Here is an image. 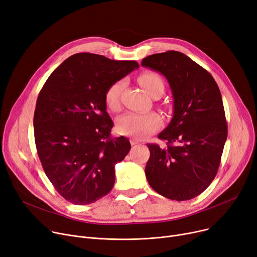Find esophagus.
<instances>
[{
	"label": "esophagus",
	"instance_id": "esophagus-1",
	"mask_svg": "<svg viewBox=\"0 0 257 257\" xmlns=\"http://www.w3.org/2000/svg\"><path fill=\"white\" fill-rule=\"evenodd\" d=\"M130 143H131V145L132 146H136V145H138V144H140V142H139V140H137V139H132L131 141H130Z\"/></svg>",
	"mask_w": 257,
	"mask_h": 257
}]
</instances>
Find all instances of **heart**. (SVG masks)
Here are the masks:
<instances>
[{
  "label": "heart",
  "instance_id": "1",
  "mask_svg": "<svg viewBox=\"0 0 257 257\" xmlns=\"http://www.w3.org/2000/svg\"><path fill=\"white\" fill-rule=\"evenodd\" d=\"M139 82L150 96H152L157 90H161L164 92V81L159 75L155 73L142 74L139 77ZM124 87V81L118 80L107 88L105 93V101L110 109L117 110L119 108V97ZM160 126L161 118L155 112H127L119 116L116 120V128L120 134L139 139L146 138L149 134L157 131Z\"/></svg>",
  "mask_w": 257,
  "mask_h": 257
}]
</instances>
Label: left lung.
Here are the masks:
<instances>
[{"label":"left lung","instance_id":"8db88e82","mask_svg":"<svg viewBox=\"0 0 257 257\" xmlns=\"http://www.w3.org/2000/svg\"><path fill=\"white\" fill-rule=\"evenodd\" d=\"M142 65L163 74L173 94V117L158 134L168 147L147 145V180L168 199H193L217 175L227 140L221 91L206 70L177 51L153 54Z\"/></svg>","mask_w":257,"mask_h":257}]
</instances>
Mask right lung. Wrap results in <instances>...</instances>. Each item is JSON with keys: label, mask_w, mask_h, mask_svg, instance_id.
<instances>
[{"label": "right lung", "mask_w": 257, "mask_h": 257, "mask_svg": "<svg viewBox=\"0 0 257 257\" xmlns=\"http://www.w3.org/2000/svg\"><path fill=\"white\" fill-rule=\"evenodd\" d=\"M139 66L78 53L50 75L38 94L33 118L38 157L55 190L73 204L93 203L112 190L114 167L131 145L124 137L110 139L105 93Z\"/></svg>", "instance_id": "add662e5"}]
</instances>
